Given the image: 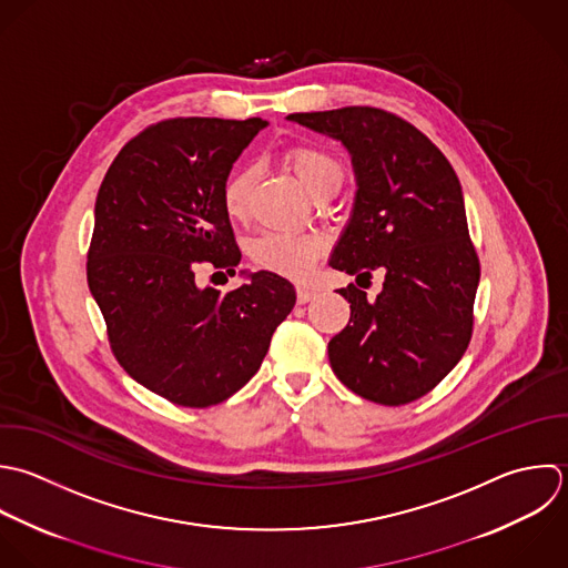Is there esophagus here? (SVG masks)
Wrapping results in <instances>:
<instances>
[{
    "label": "esophagus",
    "mask_w": 568,
    "mask_h": 568,
    "mask_svg": "<svg viewBox=\"0 0 568 568\" xmlns=\"http://www.w3.org/2000/svg\"><path fill=\"white\" fill-rule=\"evenodd\" d=\"M314 296H316L314 290H307V287H298V290H296V301H298L301 305H303V303H310Z\"/></svg>",
    "instance_id": "1"
}]
</instances>
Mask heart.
Returning <instances> with one entry per match:
<instances>
[{
    "mask_svg": "<svg viewBox=\"0 0 568 568\" xmlns=\"http://www.w3.org/2000/svg\"><path fill=\"white\" fill-rule=\"evenodd\" d=\"M287 161L303 181V185L316 196L323 192H338L343 183L341 161L325 148L312 143H296L287 150ZM252 185V170H234L221 187V203L227 216L239 219L245 212L247 192ZM325 243L312 234H285V232H265L250 245V258L254 267L285 276L292 281H303L314 270L316 261L323 256Z\"/></svg>",
    "mask_w": 568,
    "mask_h": 568,
    "instance_id": "1",
    "label": "heart"
}]
</instances>
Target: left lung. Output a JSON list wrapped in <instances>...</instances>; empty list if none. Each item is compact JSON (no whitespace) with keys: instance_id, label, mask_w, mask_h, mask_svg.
<instances>
[{"instance_id":"left-lung-1","label":"left lung","mask_w":568,"mask_h":568,"mask_svg":"<svg viewBox=\"0 0 568 568\" xmlns=\"http://www.w3.org/2000/svg\"><path fill=\"white\" fill-rule=\"evenodd\" d=\"M287 119L341 139L352 154L358 192L329 265L356 274V283L385 272L376 301L354 283L338 290L352 314L327 345L332 369L372 403H414L458 365L474 334L480 258L460 181L447 156L394 112L347 105Z\"/></svg>"}]
</instances>
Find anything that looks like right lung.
<instances>
[{"instance_id": "1", "label": "right lung", "mask_w": 568, "mask_h": 568, "mask_svg": "<svg viewBox=\"0 0 568 568\" xmlns=\"http://www.w3.org/2000/svg\"><path fill=\"white\" fill-rule=\"evenodd\" d=\"M267 121L176 116L148 125L110 163L94 205L88 287L110 349L145 389L181 407H212L261 367L294 285L256 272L221 294L199 265L234 274L241 250L221 187Z\"/></svg>"}]
</instances>
